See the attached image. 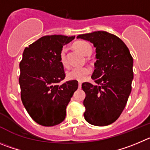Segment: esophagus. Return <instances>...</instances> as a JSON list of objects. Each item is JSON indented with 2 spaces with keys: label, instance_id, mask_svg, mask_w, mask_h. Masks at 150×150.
Masks as SVG:
<instances>
[{
  "label": "esophagus",
  "instance_id": "obj_1",
  "mask_svg": "<svg viewBox=\"0 0 150 150\" xmlns=\"http://www.w3.org/2000/svg\"><path fill=\"white\" fill-rule=\"evenodd\" d=\"M81 84H82L81 82H78V87H79V88L81 87Z\"/></svg>",
  "mask_w": 150,
  "mask_h": 150
}]
</instances>
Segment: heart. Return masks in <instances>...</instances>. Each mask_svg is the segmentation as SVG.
<instances>
[{
  "instance_id": "b5f03b06",
  "label": "heart",
  "mask_w": 150,
  "mask_h": 150,
  "mask_svg": "<svg viewBox=\"0 0 150 150\" xmlns=\"http://www.w3.org/2000/svg\"><path fill=\"white\" fill-rule=\"evenodd\" d=\"M74 47L78 52L84 55H87L92 52V47L86 41H78L74 44ZM60 62L63 67H68V61L66 57V48H63L60 52ZM92 69L88 67H74L69 69L67 73V78L69 80H75L78 81H83L86 79L87 75H90Z\"/></svg>"
}]
</instances>
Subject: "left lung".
<instances>
[{
  "instance_id": "8db88e82",
  "label": "left lung",
  "mask_w": 150,
  "mask_h": 150,
  "mask_svg": "<svg viewBox=\"0 0 150 150\" xmlns=\"http://www.w3.org/2000/svg\"><path fill=\"white\" fill-rule=\"evenodd\" d=\"M96 48L95 70L91 78L98 85L82 83L86 93L83 116L91 125L105 126L122 114L132 91L133 58L125 43L114 34L95 31L79 35Z\"/></svg>"
}]
</instances>
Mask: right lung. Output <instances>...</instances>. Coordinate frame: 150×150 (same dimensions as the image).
<instances>
[{
  "label": "right lung",
  "instance_id": "right-lung-1",
  "mask_svg": "<svg viewBox=\"0 0 150 150\" xmlns=\"http://www.w3.org/2000/svg\"><path fill=\"white\" fill-rule=\"evenodd\" d=\"M75 36H45L26 47L19 63L21 98L29 115L43 126H54L64 120L66 108L75 90L77 81L65 78L60 52Z\"/></svg>",
  "mask_w": 150,
  "mask_h": 150
}]
</instances>
